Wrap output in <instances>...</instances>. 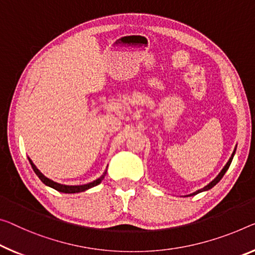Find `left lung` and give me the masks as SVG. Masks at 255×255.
<instances>
[{
  "mask_svg": "<svg viewBox=\"0 0 255 255\" xmlns=\"http://www.w3.org/2000/svg\"><path fill=\"white\" fill-rule=\"evenodd\" d=\"M235 152H236V149L234 150V152H233V155H232V157L229 158V160H228V163L226 164L225 165V167L222 168V171L220 172V173L218 174V177L215 178L214 180H212V181H211L209 185L207 186H205L204 188H202V189H199V190H197V191H195V193H193V194H190V195H188V196H194V195H197V194H199V193H202V191H206V190H209V189H211V188H213L215 185H217V183L220 181V180L222 179V177L223 175H225V173L227 172V170H228L229 168V166H230V164H232V160H233V158H234V155H235Z\"/></svg>",
  "mask_w": 255,
  "mask_h": 255,
  "instance_id": "1",
  "label": "left lung"
}]
</instances>
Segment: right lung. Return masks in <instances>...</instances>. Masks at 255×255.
Returning <instances> with one entry per match:
<instances>
[{
  "label": "right lung",
  "mask_w": 255,
  "mask_h": 255,
  "mask_svg": "<svg viewBox=\"0 0 255 255\" xmlns=\"http://www.w3.org/2000/svg\"><path fill=\"white\" fill-rule=\"evenodd\" d=\"M28 160H29L30 165H32V167H33L34 172H35V173H36L37 177L41 179V181H42L43 183H44V185L49 186V187H51V188H53V189L60 191V193H65V194L81 193V191L88 190V189H90V188H92V187H95V186H97V185H99V183L104 180L106 173H107V170H106V171L104 172V174L101 175L100 178H98L97 180H95V181H92V182H90V183H87V185H81V186H67V185H61V183L54 182L53 180L46 178L45 175L43 174V173H41L40 170H38V168L34 165V163L32 162V159H30L29 157H28Z\"/></svg>",
  "instance_id": "add662e5"
}]
</instances>
